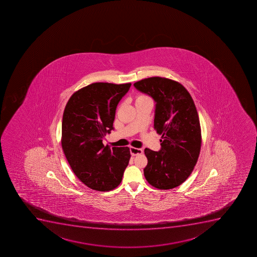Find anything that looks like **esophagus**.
Listing matches in <instances>:
<instances>
[{"mask_svg":"<svg viewBox=\"0 0 257 257\" xmlns=\"http://www.w3.org/2000/svg\"><path fill=\"white\" fill-rule=\"evenodd\" d=\"M130 153H131L133 156H135V155H139V154H143V149H136V148H133V147H131V148H130Z\"/></svg>","mask_w":257,"mask_h":257,"instance_id":"1","label":"esophagus"}]
</instances>
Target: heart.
<instances>
[{"mask_svg":"<svg viewBox=\"0 0 257 257\" xmlns=\"http://www.w3.org/2000/svg\"><path fill=\"white\" fill-rule=\"evenodd\" d=\"M146 100H151L149 97L146 96V95H139L136 98V100H135V103H139V102H143V101Z\"/></svg>","mask_w":257,"mask_h":257,"instance_id":"b5f03b06","label":"heart"}]
</instances>
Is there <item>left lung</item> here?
I'll return each instance as SVG.
<instances>
[{
  "label": "left lung",
  "mask_w": 257,
  "mask_h": 257,
  "mask_svg": "<svg viewBox=\"0 0 257 257\" xmlns=\"http://www.w3.org/2000/svg\"><path fill=\"white\" fill-rule=\"evenodd\" d=\"M134 86L154 98V128L163 139L159 152L144 149L145 178L159 189L178 187L191 175L201 150V127L193 99L182 84L166 78L142 79Z\"/></svg>",
  "instance_id": "left-lung-1"
}]
</instances>
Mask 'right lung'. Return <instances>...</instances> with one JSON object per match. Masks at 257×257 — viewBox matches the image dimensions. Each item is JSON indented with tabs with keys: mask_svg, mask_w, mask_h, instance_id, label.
Wrapping results in <instances>:
<instances>
[{
	"mask_svg": "<svg viewBox=\"0 0 257 257\" xmlns=\"http://www.w3.org/2000/svg\"><path fill=\"white\" fill-rule=\"evenodd\" d=\"M131 84L94 83L75 92L63 113L62 144L70 168L91 189L110 191L122 181L130 162L127 147L104 146L113 130L116 108Z\"/></svg>",
	"mask_w": 257,
	"mask_h": 257,
	"instance_id": "add662e5",
	"label": "right lung"
}]
</instances>
